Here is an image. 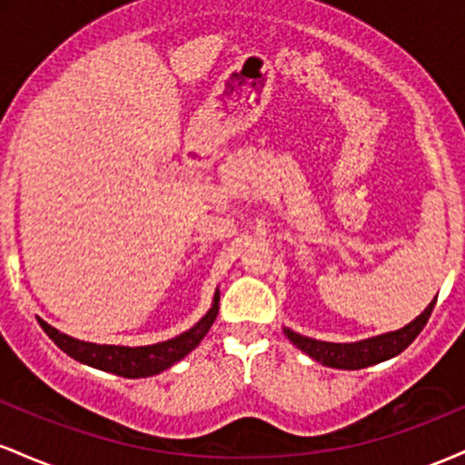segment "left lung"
<instances>
[{
    "label": "left lung",
    "instance_id": "left-lung-1",
    "mask_svg": "<svg viewBox=\"0 0 465 465\" xmlns=\"http://www.w3.org/2000/svg\"><path fill=\"white\" fill-rule=\"evenodd\" d=\"M435 302L426 306V311L415 317L413 322L404 328L396 330V332H387L381 336H371V339L356 341V343H328V341H317L302 336L292 330L284 328V334L288 336L292 345H297L302 351H306L311 359L322 362L325 367H334V370H362V367L376 365L387 359H393L400 351H404L415 341V336L421 332L426 322H429L430 312H433Z\"/></svg>",
    "mask_w": 465,
    "mask_h": 465
}]
</instances>
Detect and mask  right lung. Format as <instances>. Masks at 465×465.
I'll list each match as a JSON object with an SVG mask.
<instances>
[{
  "mask_svg": "<svg viewBox=\"0 0 465 465\" xmlns=\"http://www.w3.org/2000/svg\"><path fill=\"white\" fill-rule=\"evenodd\" d=\"M218 300H221V292L216 291L210 311L205 312V317H203L199 323L192 325L188 332L174 336V339L162 341V343L142 345V348L87 343V341H78L74 339V336L58 332L56 328L45 323L44 319H39V325L67 356L84 362V365L115 373V376L148 378L154 376V373H162L163 370H168V367H173L174 362H179L183 356H188L190 351L201 343L203 336L210 332L212 323H214L218 314Z\"/></svg>",
  "mask_w": 465,
  "mask_h": 465,
  "instance_id": "1",
  "label": "right lung"
}]
</instances>
